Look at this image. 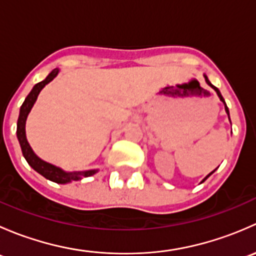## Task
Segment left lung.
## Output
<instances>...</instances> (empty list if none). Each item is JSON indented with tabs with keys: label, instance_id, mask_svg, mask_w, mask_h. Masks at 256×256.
I'll use <instances>...</instances> for the list:
<instances>
[{
	"label": "left lung",
	"instance_id": "8db88e82",
	"mask_svg": "<svg viewBox=\"0 0 256 256\" xmlns=\"http://www.w3.org/2000/svg\"><path fill=\"white\" fill-rule=\"evenodd\" d=\"M204 78H206V82H208V84H209V85H210V86H212V88H213V89H214V90H216V94H218V96H219V99H220V100H222V102H224V104H226V102H224V99H223V96H222L220 92H219V90H218V89H216V86H213V85H212V84H210V82H209V80H208V78H207V76H204ZM226 114H228V115H229V110H228V108H226ZM229 120H230V118H229ZM213 172H214V171H213ZM213 172H212V174H213ZM208 174V176H207V177H206V178H204V180H207V178H208L209 176H210V174Z\"/></svg>",
	"mask_w": 256,
	"mask_h": 256
}]
</instances>
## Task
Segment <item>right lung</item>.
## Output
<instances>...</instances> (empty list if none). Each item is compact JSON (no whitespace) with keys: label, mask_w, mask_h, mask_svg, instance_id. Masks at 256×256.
Masks as SVG:
<instances>
[{"label":"right lung","mask_w":256,"mask_h":256,"mask_svg":"<svg viewBox=\"0 0 256 256\" xmlns=\"http://www.w3.org/2000/svg\"><path fill=\"white\" fill-rule=\"evenodd\" d=\"M58 69H53V70L49 73V76L46 78L43 82H38L33 86V89L30 90V94L27 95L26 100L23 102L22 106L20 110V116H18L17 121V138L20 141V150H22V154L24 156L26 161L28 162L30 167H32L34 171H37L38 174H42L43 177H46L49 180H53L56 183H68L70 180H78L82 177H89L92 176L95 174V170L92 171H84V172H66L63 170H60L59 167L53 166V164H48V162L43 161L40 157H37L34 154V152L30 148V144L27 142V138H26V120H27V116L30 114V109H32L33 104L37 100L38 94H40V90L48 84L49 82H52L58 74Z\"/></svg>","instance_id":"obj_1"}]
</instances>
